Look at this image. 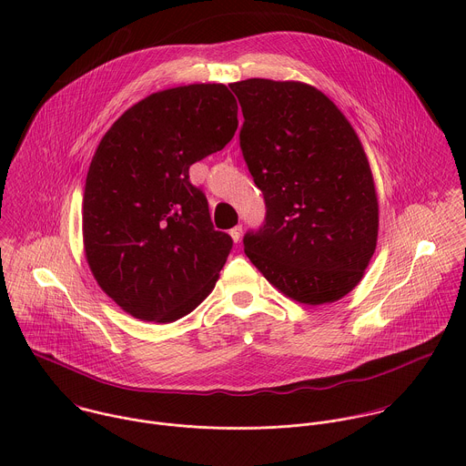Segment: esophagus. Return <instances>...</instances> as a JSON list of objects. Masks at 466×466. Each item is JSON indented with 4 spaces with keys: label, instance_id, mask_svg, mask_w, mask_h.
Returning a JSON list of instances; mask_svg holds the SVG:
<instances>
[{
    "label": "esophagus",
    "instance_id": "1",
    "mask_svg": "<svg viewBox=\"0 0 466 466\" xmlns=\"http://www.w3.org/2000/svg\"><path fill=\"white\" fill-rule=\"evenodd\" d=\"M230 238L234 239V243H239L241 241V234H243V228H241V225H236L234 228H230Z\"/></svg>",
    "mask_w": 466,
    "mask_h": 466
}]
</instances>
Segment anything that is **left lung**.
Masks as SVG:
<instances>
[{
    "mask_svg": "<svg viewBox=\"0 0 466 466\" xmlns=\"http://www.w3.org/2000/svg\"><path fill=\"white\" fill-rule=\"evenodd\" d=\"M245 123L239 146L268 216L243 238L254 268L308 306L349 295L378 241V193L369 158L338 105L300 81L230 85Z\"/></svg>",
    "mask_w": 466,
    "mask_h": 466,
    "instance_id": "8db88e82",
    "label": "left lung"
}]
</instances>
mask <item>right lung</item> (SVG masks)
<instances>
[{
	"mask_svg": "<svg viewBox=\"0 0 466 466\" xmlns=\"http://www.w3.org/2000/svg\"><path fill=\"white\" fill-rule=\"evenodd\" d=\"M238 128L225 85L155 92L105 132L88 167L83 245L97 286L128 315L173 322L216 288L232 238L214 230L189 166Z\"/></svg>",
	"mask_w": 466,
	"mask_h": 466,
	"instance_id": "obj_1",
	"label": "right lung"
}]
</instances>
